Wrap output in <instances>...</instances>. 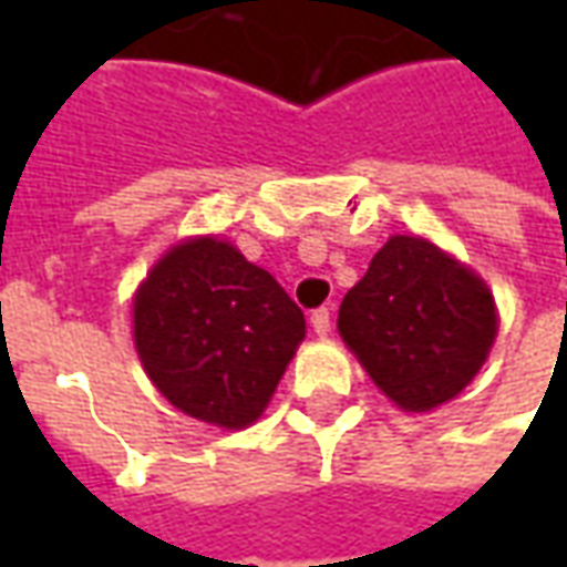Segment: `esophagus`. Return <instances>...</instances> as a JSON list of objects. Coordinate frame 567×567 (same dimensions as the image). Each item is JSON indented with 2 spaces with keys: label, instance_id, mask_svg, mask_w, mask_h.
<instances>
[{
  "label": "esophagus",
  "instance_id": "obj_1",
  "mask_svg": "<svg viewBox=\"0 0 567 567\" xmlns=\"http://www.w3.org/2000/svg\"><path fill=\"white\" fill-rule=\"evenodd\" d=\"M312 328H316V333H319V337H324V333H331V309L328 307H321V309H316V312H312Z\"/></svg>",
  "mask_w": 567,
  "mask_h": 567
}]
</instances>
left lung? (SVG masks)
Wrapping results in <instances>:
<instances>
[{"label":"left lung","instance_id":"1","mask_svg":"<svg viewBox=\"0 0 567 567\" xmlns=\"http://www.w3.org/2000/svg\"><path fill=\"white\" fill-rule=\"evenodd\" d=\"M337 328L370 380L422 413L474 380L498 319L486 285L458 260L416 236H392L343 297Z\"/></svg>","mask_w":567,"mask_h":567}]
</instances>
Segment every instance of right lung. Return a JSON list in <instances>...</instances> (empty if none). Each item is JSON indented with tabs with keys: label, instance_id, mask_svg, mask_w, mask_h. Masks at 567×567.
I'll return each mask as SVG.
<instances>
[{
	"label": "right lung",
	"instance_id": "1",
	"mask_svg": "<svg viewBox=\"0 0 567 567\" xmlns=\"http://www.w3.org/2000/svg\"><path fill=\"white\" fill-rule=\"evenodd\" d=\"M133 324L163 398L221 427H246L264 413L307 333L282 285L212 236L173 248L151 270Z\"/></svg>",
	"mask_w": 567,
	"mask_h": 567
}]
</instances>
